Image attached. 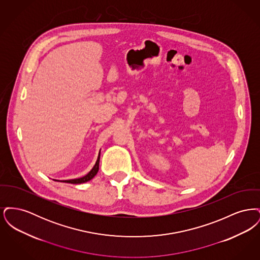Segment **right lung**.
<instances>
[{"label": "right lung", "instance_id": "right-lung-1", "mask_svg": "<svg viewBox=\"0 0 260 260\" xmlns=\"http://www.w3.org/2000/svg\"><path fill=\"white\" fill-rule=\"evenodd\" d=\"M99 159H100V152H99V157H98V160L95 165L93 166V168L91 169V171L89 173L86 174L85 176L83 177H80V178H75V179H69V180H62V182H65V183H71V184H81V183H85L89 181L90 179H92L96 173L99 172ZM56 181V180H55ZM58 181V180H57Z\"/></svg>", "mask_w": 260, "mask_h": 260}]
</instances>
